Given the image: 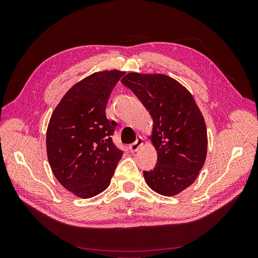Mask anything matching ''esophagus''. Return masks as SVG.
<instances>
[{
  "label": "esophagus",
  "mask_w": 258,
  "mask_h": 258,
  "mask_svg": "<svg viewBox=\"0 0 258 258\" xmlns=\"http://www.w3.org/2000/svg\"><path fill=\"white\" fill-rule=\"evenodd\" d=\"M143 142H144V139L142 137H139L135 143H132V144L129 145V151L130 152H137L139 148L143 145Z\"/></svg>",
  "instance_id": "1"
}]
</instances>
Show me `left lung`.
Returning a JSON list of instances; mask_svg holds the SVG:
<instances>
[{
	"label": "left lung",
	"mask_w": 258,
	"mask_h": 258,
	"mask_svg": "<svg viewBox=\"0 0 258 258\" xmlns=\"http://www.w3.org/2000/svg\"><path fill=\"white\" fill-rule=\"evenodd\" d=\"M121 83L150 112L157 151L153 170L143 171L151 188L174 196L190 186L206 161L207 128L199 107L184 86L165 74L128 73Z\"/></svg>",
	"instance_id": "left-lung-1"
}]
</instances>
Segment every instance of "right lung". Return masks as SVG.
Here are the masks:
<instances>
[{"label": "right lung", "instance_id": "1", "mask_svg": "<svg viewBox=\"0 0 258 258\" xmlns=\"http://www.w3.org/2000/svg\"><path fill=\"white\" fill-rule=\"evenodd\" d=\"M124 72L93 73L75 84L54 108L46 134L52 173L75 196L91 198L111 183L122 151L113 143L117 122L105 108Z\"/></svg>", "mask_w": 258, "mask_h": 258}]
</instances>
